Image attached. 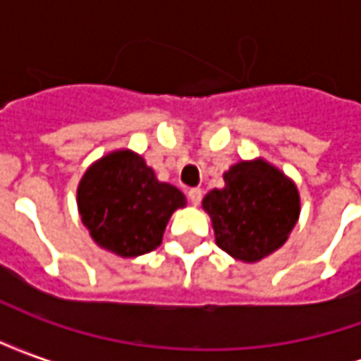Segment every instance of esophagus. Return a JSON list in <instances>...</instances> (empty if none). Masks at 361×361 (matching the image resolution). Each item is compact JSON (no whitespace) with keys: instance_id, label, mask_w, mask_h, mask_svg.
Returning a JSON list of instances; mask_svg holds the SVG:
<instances>
[{"instance_id":"34e87169","label":"esophagus","mask_w":361,"mask_h":361,"mask_svg":"<svg viewBox=\"0 0 361 361\" xmlns=\"http://www.w3.org/2000/svg\"><path fill=\"white\" fill-rule=\"evenodd\" d=\"M188 197H189V201H191V204H199L201 203V199H203V191L199 188H193V189H189L188 191Z\"/></svg>"}]
</instances>
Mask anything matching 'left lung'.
Segmentation results:
<instances>
[{"label": "left lung", "instance_id": "1", "mask_svg": "<svg viewBox=\"0 0 361 361\" xmlns=\"http://www.w3.org/2000/svg\"><path fill=\"white\" fill-rule=\"evenodd\" d=\"M214 240L235 261L257 263L280 250L300 219L294 180L265 158L240 160L224 172V188L203 199Z\"/></svg>", "mask_w": 361, "mask_h": 361}]
</instances>
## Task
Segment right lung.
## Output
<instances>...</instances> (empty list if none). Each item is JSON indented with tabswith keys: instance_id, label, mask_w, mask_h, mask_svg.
Wrapping results in <instances>:
<instances>
[{
	"instance_id": "obj_1",
	"label": "right lung",
	"mask_w": 361,
	"mask_h": 361,
	"mask_svg": "<svg viewBox=\"0 0 361 361\" xmlns=\"http://www.w3.org/2000/svg\"><path fill=\"white\" fill-rule=\"evenodd\" d=\"M185 204L180 189L158 181L145 158L129 149L98 158L77 188V209L90 238L123 259L157 250L170 216Z\"/></svg>"
}]
</instances>
